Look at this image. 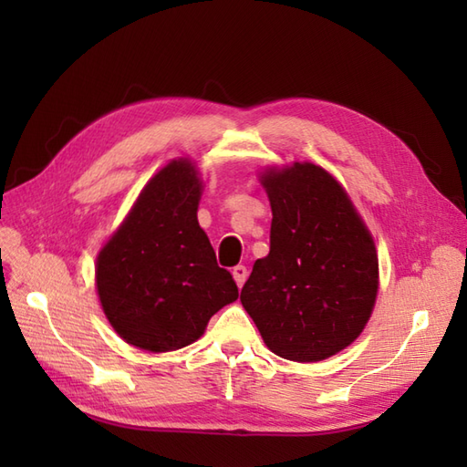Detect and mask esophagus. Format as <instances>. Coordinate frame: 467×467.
I'll use <instances>...</instances> for the list:
<instances>
[{"label":"esophagus","instance_id":"34e87169","mask_svg":"<svg viewBox=\"0 0 467 467\" xmlns=\"http://www.w3.org/2000/svg\"><path fill=\"white\" fill-rule=\"evenodd\" d=\"M246 275H249V271H246L244 265H236L234 269H233V276H234V281H236V285H239V286L244 285Z\"/></svg>","mask_w":467,"mask_h":467}]
</instances>
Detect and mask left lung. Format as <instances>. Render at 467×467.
<instances>
[{
  "label": "left lung",
  "instance_id": "obj_1",
  "mask_svg": "<svg viewBox=\"0 0 467 467\" xmlns=\"http://www.w3.org/2000/svg\"><path fill=\"white\" fill-rule=\"evenodd\" d=\"M271 251L254 261L241 301L273 353L321 361L351 345L377 296V253L349 196L321 166L263 174Z\"/></svg>",
  "mask_w": 467,
  "mask_h": 467
}]
</instances>
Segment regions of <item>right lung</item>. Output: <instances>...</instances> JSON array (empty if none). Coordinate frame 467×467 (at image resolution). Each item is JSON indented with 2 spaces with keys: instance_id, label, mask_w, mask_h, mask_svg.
<instances>
[{
  "instance_id": "1",
  "label": "right lung",
  "mask_w": 467,
  "mask_h": 467,
  "mask_svg": "<svg viewBox=\"0 0 467 467\" xmlns=\"http://www.w3.org/2000/svg\"><path fill=\"white\" fill-rule=\"evenodd\" d=\"M202 182L188 161L164 166L98 256L96 285L108 321L126 343L174 351L196 341L211 317L239 299L198 226Z\"/></svg>"
}]
</instances>
